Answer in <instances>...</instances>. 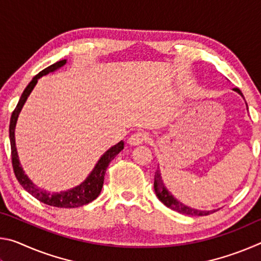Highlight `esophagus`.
<instances>
[{"instance_id":"34e87169","label":"esophagus","mask_w":261,"mask_h":261,"mask_svg":"<svg viewBox=\"0 0 261 261\" xmlns=\"http://www.w3.org/2000/svg\"><path fill=\"white\" fill-rule=\"evenodd\" d=\"M148 139V136L145 132H136L127 139V144L131 146H138V145L145 143Z\"/></svg>"}]
</instances>
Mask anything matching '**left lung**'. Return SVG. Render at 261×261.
<instances>
[{"label": "left lung", "instance_id": "obj_1", "mask_svg": "<svg viewBox=\"0 0 261 261\" xmlns=\"http://www.w3.org/2000/svg\"><path fill=\"white\" fill-rule=\"evenodd\" d=\"M233 91H236L237 93H240L242 96V92L240 91V88H233ZM154 191H155L156 197L159 198V200L163 202V205H166L167 207H169L170 210L178 212L180 214H187L190 216H202V215H208L214 213L218 210H213V211H199L196 208H192V207H189L187 205L182 204V202L178 201L176 198H174L173 194H171L168 190L166 189L165 184L162 182V177L160 174V170L159 168L155 171V175H154Z\"/></svg>", "mask_w": 261, "mask_h": 261}]
</instances>
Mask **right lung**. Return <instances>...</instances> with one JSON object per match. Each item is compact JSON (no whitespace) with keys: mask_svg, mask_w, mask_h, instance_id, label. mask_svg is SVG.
Returning <instances> with one entry per match:
<instances>
[{"mask_svg":"<svg viewBox=\"0 0 261 261\" xmlns=\"http://www.w3.org/2000/svg\"><path fill=\"white\" fill-rule=\"evenodd\" d=\"M67 63V60H62L56 62V63L49 65V67L43 69L42 71L39 72L37 76H34L32 81L21 94L20 99L18 101V105L16 106V108L11 115L10 120V126H9V137H10V145H11V159H12V167H14V171L16 175V178L18 179L19 184L23 187L26 191L30 194H32L34 198H37L39 201L43 202V204L60 207V208H76V207H81L83 205H86L88 202L93 201L98 198V196L102 190L103 179L106 170L109 166V163L112 162L115 156L120 153L123 148H124V143L121 140L120 143L114 145L113 147H110L107 152H106L100 158V160L96 163L94 169L92 170V173L88 175V177L84 180L82 184H79L78 187L73 188L68 191H62L57 193H51L46 190H42L38 188L32 180H31L28 175H25L23 168L20 166L18 153H17L16 148V141H15V127L17 123V118L20 113L21 108L25 103V101L28 100L29 95L35 86V84L38 83V79L45 76V74L55 71V70L60 69L61 67Z\"/></svg>","mask_w":261,"mask_h":261,"instance_id":"1","label":"right lung"}]
</instances>
